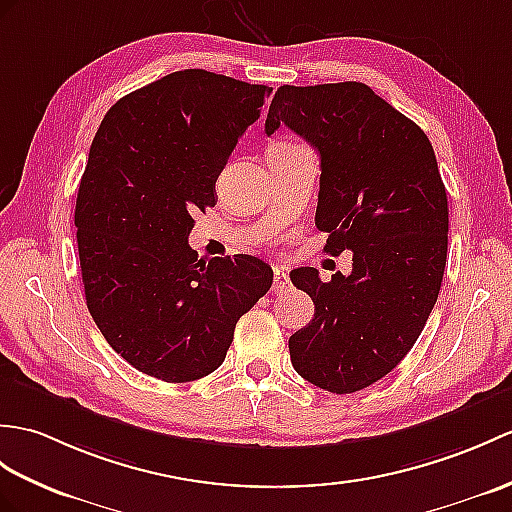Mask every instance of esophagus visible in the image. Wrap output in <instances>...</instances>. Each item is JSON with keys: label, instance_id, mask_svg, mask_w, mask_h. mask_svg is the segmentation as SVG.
Wrapping results in <instances>:
<instances>
[{"label": "esophagus", "instance_id": "obj_1", "mask_svg": "<svg viewBox=\"0 0 512 512\" xmlns=\"http://www.w3.org/2000/svg\"><path fill=\"white\" fill-rule=\"evenodd\" d=\"M290 288V277H288V270H283L279 266H275V283H272V290L275 292H283Z\"/></svg>", "mask_w": 512, "mask_h": 512}]
</instances>
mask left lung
<instances>
[{"mask_svg":"<svg viewBox=\"0 0 512 512\" xmlns=\"http://www.w3.org/2000/svg\"><path fill=\"white\" fill-rule=\"evenodd\" d=\"M285 124L320 154L316 227L325 251L353 253L349 277L316 268L290 279L312 296V323L290 336L307 382L347 395L388 375L421 336L441 290L449 209L423 130L364 82L292 87L272 98L266 135Z\"/></svg>","mask_w":512,"mask_h":512,"instance_id":"1","label":"left lung"}]
</instances>
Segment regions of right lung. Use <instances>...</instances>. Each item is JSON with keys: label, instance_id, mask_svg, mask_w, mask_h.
I'll use <instances>...</instances> for the list:
<instances>
[{"label": "right lung", "instance_id": "add662e5", "mask_svg": "<svg viewBox=\"0 0 512 512\" xmlns=\"http://www.w3.org/2000/svg\"><path fill=\"white\" fill-rule=\"evenodd\" d=\"M270 91L174 71L117 100L95 133L74 216L87 307L106 342L150 377L183 384L216 371L237 320L270 290L266 261L198 259L187 244Z\"/></svg>", "mask_w": 512, "mask_h": 512}]
</instances>
